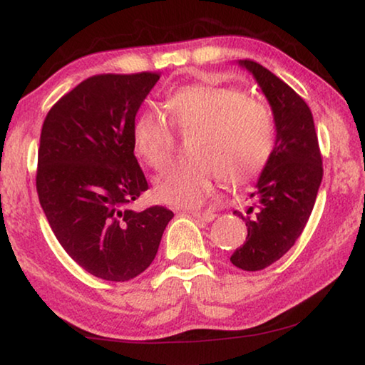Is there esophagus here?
Wrapping results in <instances>:
<instances>
[{"label":"esophagus","mask_w":365,"mask_h":365,"mask_svg":"<svg viewBox=\"0 0 365 365\" xmlns=\"http://www.w3.org/2000/svg\"><path fill=\"white\" fill-rule=\"evenodd\" d=\"M190 214H192L193 217L201 219V221H205V222H211V221H214V217H216V214L210 210L207 211H192Z\"/></svg>","instance_id":"1"}]
</instances>
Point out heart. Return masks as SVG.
<instances>
[{"mask_svg":"<svg viewBox=\"0 0 365 365\" xmlns=\"http://www.w3.org/2000/svg\"><path fill=\"white\" fill-rule=\"evenodd\" d=\"M169 118L160 110L138 113L131 128L136 154L155 170L169 164L175 146L173 128L188 135L192 158L170 165L155 178L154 196L164 205L195 207L211 193L216 177L245 185L268 165L276 148V118L268 102L237 86L190 84L165 97Z\"/></svg>","mask_w":365,"mask_h":365,"instance_id":"obj_1","label":"heart"}]
</instances>
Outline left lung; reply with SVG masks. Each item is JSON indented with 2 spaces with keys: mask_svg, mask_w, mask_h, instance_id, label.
<instances>
[{
  "mask_svg": "<svg viewBox=\"0 0 365 365\" xmlns=\"http://www.w3.org/2000/svg\"><path fill=\"white\" fill-rule=\"evenodd\" d=\"M257 79L276 118V148L250 193L244 219L247 239L230 262L244 271H259L277 262L302 234L323 177L314 117L296 91L252 60H240Z\"/></svg>",
  "mask_w": 365,
  "mask_h": 365,
  "instance_id": "left-lung-1",
  "label": "left lung"
}]
</instances>
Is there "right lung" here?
<instances>
[{
  "label": "right lung",
  "mask_w": 365,
  "mask_h": 365,
  "mask_svg": "<svg viewBox=\"0 0 365 365\" xmlns=\"http://www.w3.org/2000/svg\"><path fill=\"white\" fill-rule=\"evenodd\" d=\"M159 73L97 74L45 117L37 193L55 237L81 268L106 281L141 274L158 253L173 212L128 207L148 190L131 128Z\"/></svg>",
  "instance_id": "obj_1"
}]
</instances>
